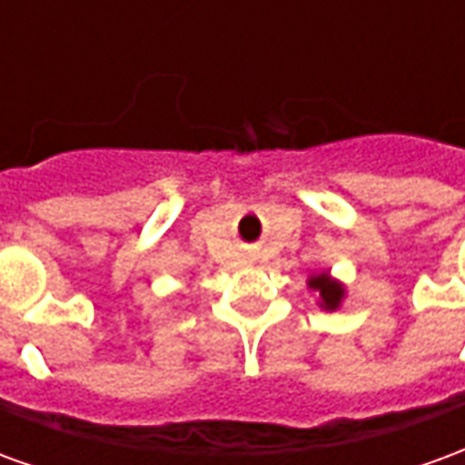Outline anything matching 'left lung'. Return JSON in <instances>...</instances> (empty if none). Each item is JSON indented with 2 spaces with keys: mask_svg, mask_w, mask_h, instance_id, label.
I'll return each instance as SVG.
<instances>
[{
  "mask_svg": "<svg viewBox=\"0 0 465 465\" xmlns=\"http://www.w3.org/2000/svg\"><path fill=\"white\" fill-rule=\"evenodd\" d=\"M309 289H312L316 296H319V306L326 309V312H336V309H341L343 299H346V286H343L339 279H333L331 272L329 269H323V272H313L309 279Z\"/></svg>",
  "mask_w": 465,
  "mask_h": 465,
  "instance_id": "1",
  "label": "left lung"
}]
</instances>
